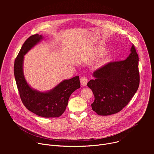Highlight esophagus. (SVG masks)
Returning a JSON list of instances; mask_svg holds the SVG:
<instances>
[{
  "mask_svg": "<svg viewBox=\"0 0 154 154\" xmlns=\"http://www.w3.org/2000/svg\"><path fill=\"white\" fill-rule=\"evenodd\" d=\"M80 83H81V85L82 86H86L87 83H88V79L86 77H82L80 78Z\"/></svg>",
  "mask_w": 154,
  "mask_h": 154,
  "instance_id": "esophagus-1",
  "label": "esophagus"
}]
</instances>
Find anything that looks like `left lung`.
<instances>
[{
    "instance_id": "8db88e82",
    "label": "left lung",
    "mask_w": 154,
    "mask_h": 154,
    "mask_svg": "<svg viewBox=\"0 0 154 154\" xmlns=\"http://www.w3.org/2000/svg\"><path fill=\"white\" fill-rule=\"evenodd\" d=\"M126 60L109 62L95 71L87 83L94 95L91 104L97 115L108 116L121 111L136 93L140 85L138 55L133 45Z\"/></svg>"
}]
</instances>
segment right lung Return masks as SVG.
Instances as JSON below:
<instances>
[{
    "instance_id": "1",
    "label": "right lung",
    "mask_w": 154,
    "mask_h": 154,
    "mask_svg": "<svg viewBox=\"0 0 154 154\" xmlns=\"http://www.w3.org/2000/svg\"><path fill=\"white\" fill-rule=\"evenodd\" d=\"M42 39L38 34L30 36L22 46L14 64V74L22 102L29 111L44 118H58L64 112L71 94L80 88L79 77L64 80L53 90L41 93L33 90L23 74L24 56Z\"/></svg>"
}]
</instances>
